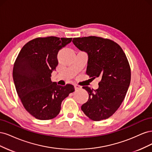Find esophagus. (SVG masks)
<instances>
[{"label": "esophagus", "mask_w": 152, "mask_h": 152, "mask_svg": "<svg viewBox=\"0 0 152 152\" xmlns=\"http://www.w3.org/2000/svg\"><path fill=\"white\" fill-rule=\"evenodd\" d=\"M74 87H75V90L82 89V87H81L80 86H79V85H78V84H75Z\"/></svg>", "instance_id": "1"}]
</instances>
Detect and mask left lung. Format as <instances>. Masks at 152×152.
I'll return each instance as SVG.
<instances>
[{
  "label": "left lung",
  "mask_w": 152,
  "mask_h": 152,
  "mask_svg": "<svg viewBox=\"0 0 152 152\" xmlns=\"http://www.w3.org/2000/svg\"><path fill=\"white\" fill-rule=\"evenodd\" d=\"M72 42L88 55L87 74L101 80L97 89L82 87L89 99L81 109L93 121L107 119L120 107L130 85L131 68L126 54L116 42L98 37L73 38Z\"/></svg>",
  "instance_id": "8db88e82"
}]
</instances>
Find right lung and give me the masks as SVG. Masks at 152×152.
Returning a JSON list of instances; mask_svg holds the SVG:
<instances>
[{
  "label": "right lung",
  "mask_w": 152,
  "mask_h": 152,
  "mask_svg": "<svg viewBox=\"0 0 152 152\" xmlns=\"http://www.w3.org/2000/svg\"><path fill=\"white\" fill-rule=\"evenodd\" d=\"M72 39L48 37L31 40L22 48L14 64L18 95L26 111L39 120L56 117L63 100L75 91L72 84L59 86L50 79L58 64L59 50Z\"/></svg>",
  "instance_id": "obj_1"
}]
</instances>
